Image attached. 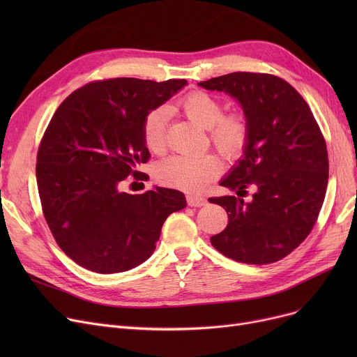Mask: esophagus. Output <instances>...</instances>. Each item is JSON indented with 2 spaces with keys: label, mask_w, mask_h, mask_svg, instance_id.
<instances>
[{
  "label": "esophagus",
  "mask_w": 357,
  "mask_h": 357,
  "mask_svg": "<svg viewBox=\"0 0 357 357\" xmlns=\"http://www.w3.org/2000/svg\"><path fill=\"white\" fill-rule=\"evenodd\" d=\"M186 202L191 207H202V205L207 204V199H205L202 195H197V194H190L186 195Z\"/></svg>",
  "instance_id": "34e87169"
}]
</instances>
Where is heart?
<instances>
[{"label": "heart", "instance_id": "1", "mask_svg": "<svg viewBox=\"0 0 357 357\" xmlns=\"http://www.w3.org/2000/svg\"><path fill=\"white\" fill-rule=\"evenodd\" d=\"M185 116L201 128L208 130L214 147L227 159H236L245 152L250 140V123L241 111L224 114L222 104L210 93L195 91L179 101ZM169 108L160 105L152 109L143 121V140L152 152H162L166 144V121ZM221 171L214 155L169 156L155 166L159 183L172 188L197 192L214 181Z\"/></svg>", "mask_w": 357, "mask_h": 357}]
</instances>
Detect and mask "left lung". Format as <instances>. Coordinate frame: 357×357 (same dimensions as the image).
<instances>
[{
  "label": "left lung",
  "mask_w": 357,
  "mask_h": 357,
  "mask_svg": "<svg viewBox=\"0 0 357 357\" xmlns=\"http://www.w3.org/2000/svg\"><path fill=\"white\" fill-rule=\"evenodd\" d=\"M198 85L230 93L250 123L245 156L220 185L237 195L256 190L250 202L208 199L229 215L211 245L241 264H273L307 238L324 202L328 155L320 126L301 93L271 73L233 72Z\"/></svg>",
  "instance_id": "1"
}]
</instances>
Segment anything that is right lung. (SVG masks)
<instances>
[{"label": "right lung", "instance_id": "obj_1", "mask_svg": "<svg viewBox=\"0 0 357 357\" xmlns=\"http://www.w3.org/2000/svg\"><path fill=\"white\" fill-rule=\"evenodd\" d=\"M186 84L137 78L93 81L73 91L53 114L37 152L42 210L58 246L75 264L117 273L143 264L156 249L169 214L182 210L181 191H121L150 158L143 121Z\"/></svg>", "mask_w": 357, "mask_h": 357}]
</instances>
